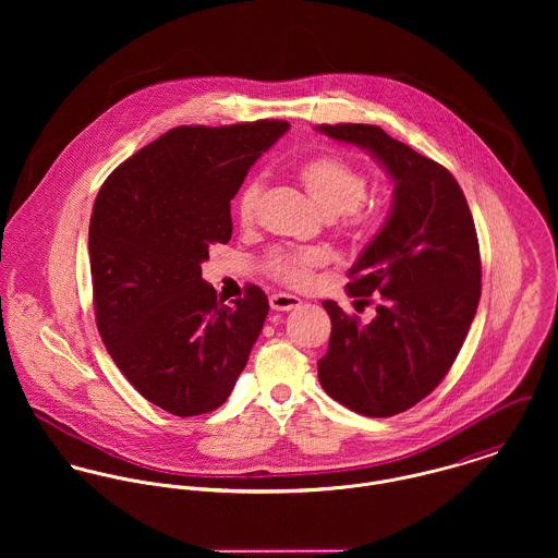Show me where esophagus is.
<instances>
[{
  "label": "esophagus",
  "instance_id": "obj_1",
  "mask_svg": "<svg viewBox=\"0 0 558 558\" xmlns=\"http://www.w3.org/2000/svg\"><path fill=\"white\" fill-rule=\"evenodd\" d=\"M301 307V299L292 294H272L270 296V310L272 312H292Z\"/></svg>",
  "mask_w": 558,
  "mask_h": 558
}]
</instances>
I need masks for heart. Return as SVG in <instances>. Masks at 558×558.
<instances>
[{
  "instance_id": "obj_1",
  "label": "heart",
  "mask_w": 558,
  "mask_h": 558,
  "mask_svg": "<svg viewBox=\"0 0 558 558\" xmlns=\"http://www.w3.org/2000/svg\"><path fill=\"white\" fill-rule=\"evenodd\" d=\"M299 178L310 197L318 204L319 210L326 217H337V221L350 234H365L372 226H376V210L363 208V197L367 193V175L354 162L332 155L316 157L301 167ZM264 191L266 180L262 175L251 178L242 186L236 199L240 226L248 228L255 223ZM324 264V253L305 248H277L264 262L268 275L275 281L292 288L310 286L316 279V270Z\"/></svg>"
}]
</instances>
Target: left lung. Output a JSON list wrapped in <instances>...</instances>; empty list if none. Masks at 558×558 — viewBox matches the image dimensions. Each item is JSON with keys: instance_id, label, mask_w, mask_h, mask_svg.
Here are the masks:
<instances>
[{"instance_id": "1", "label": "left lung", "mask_w": 558, "mask_h": 558, "mask_svg": "<svg viewBox=\"0 0 558 558\" xmlns=\"http://www.w3.org/2000/svg\"><path fill=\"white\" fill-rule=\"evenodd\" d=\"M319 133L378 160L393 206L363 248L348 294L376 318L361 324L324 301L330 341L318 361L322 389L365 416H393L429 396L451 369L477 314L481 259L475 221L458 180L374 124H319Z\"/></svg>"}]
</instances>
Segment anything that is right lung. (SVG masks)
I'll list each match as a JSON object with an SVG mask.
<instances>
[{"instance_id":"1","label":"right lung","mask_w":558,"mask_h":558,"mask_svg":"<svg viewBox=\"0 0 558 558\" xmlns=\"http://www.w3.org/2000/svg\"><path fill=\"white\" fill-rule=\"evenodd\" d=\"M288 129L279 120L171 129L113 169L94 202L98 332L126 380L175 416L226 403L268 316L257 286L223 305L202 262L232 239L230 202Z\"/></svg>"}]
</instances>
